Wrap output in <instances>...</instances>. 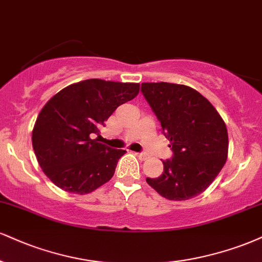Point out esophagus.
I'll return each mask as SVG.
<instances>
[{"label": "esophagus", "mask_w": 262, "mask_h": 262, "mask_svg": "<svg viewBox=\"0 0 262 262\" xmlns=\"http://www.w3.org/2000/svg\"><path fill=\"white\" fill-rule=\"evenodd\" d=\"M135 155L139 157L141 161H144V160L147 159V154H145V152H137V154H135Z\"/></svg>", "instance_id": "34e87169"}]
</instances>
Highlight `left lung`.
Wrapping results in <instances>:
<instances>
[{
  "label": "left lung",
  "mask_w": 262,
  "mask_h": 262,
  "mask_svg": "<svg viewBox=\"0 0 262 262\" xmlns=\"http://www.w3.org/2000/svg\"><path fill=\"white\" fill-rule=\"evenodd\" d=\"M141 93L161 123L173 151L159 178L147 184L168 200H188L215 181L228 156L226 123L206 97L193 88L143 83Z\"/></svg>",
  "instance_id": "left-lung-1"
}]
</instances>
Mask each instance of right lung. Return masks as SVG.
Wrapping results in <instances>:
<instances>
[{
    "label": "right lung",
    "instance_id": "add662e5",
    "mask_svg": "<svg viewBox=\"0 0 262 262\" xmlns=\"http://www.w3.org/2000/svg\"><path fill=\"white\" fill-rule=\"evenodd\" d=\"M137 83L101 79L62 89L42 107L33 129V149L47 178L73 194H89L113 177L125 150L93 139L118 106L139 94Z\"/></svg>",
    "mask_w": 262,
    "mask_h": 262
}]
</instances>
